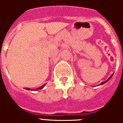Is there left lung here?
Instances as JSON below:
<instances>
[{"instance_id":"left-lung-1","label":"left lung","mask_w":123,"mask_h":123,"mask_svg":"<svg viewBox=\"0 0 123 123\" xmlns=\"http://www.w3.org/2000/svg\"><path fill=\"white\" fill-rule=\"evenodd\" d=\"M113 74H112L111 75V76H110V78H108V79H107V80H106V81H104V82H101V83H100V84L99 85H102V84H104L106 83V82H108V81H109L110 79H111V77H112V76H113Z\"/></svg>"}]
</instances>
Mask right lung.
Here are the masks:
<instances>
[{"label": "right lung", "mask_w": 123, "mask_h": 123, "mask_svg": "<svg viewBox=\"0 0 123 123\" xmlns=\"http://www.w3.org/2000/svg\"><path fill=\"white\" fill-rule=\"evenodd\" d=\"M45 85H46V84H44V85H42V86L39 87L37 88V89H36L35 90H32V89H30V88H28V87L25 88V89H27V90H28V91H37V90L42 89H43V88L44 87V86H45Z\"/></svg>", "instance_id": "right-lung-1"}]
</instances>
